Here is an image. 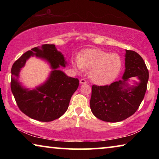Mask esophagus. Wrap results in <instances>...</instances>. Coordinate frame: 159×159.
Segmentation results:
<instances>
[{
    "label": "esophagus",
    "instance_id": "esophagus-1",
    "mask_svg": "<svg viewBox=\"0 0 159 159\" xmlns=\"http://www.w3.org/2000/svg\"><path fill=\"white\" fill-rule=\"evenodd\" d=\"M80 84H85V83H87V81L84 79H81L80 80Z\"/></svg>",
    "mask_w": 159,
    "mask_h": 159
}]
</instances>
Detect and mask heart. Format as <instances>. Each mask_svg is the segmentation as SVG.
Wrapping results in <instances>:
<instances>
[{
  "label": "heart",
  "instance_id": "heart-1",
  "mask_svg": "<svg viewBox=\"0 0 159 159\" xmlns=\"http://www.w3.org/2000/svg\"><path fill=\"white\" fill-rule=\"evenodd\" d=\"M77 72L90 70L89 77L95 84L104 85L116 79L122 67V60L117 53H110L98 48L85 49L73 61Z\"/></svg>",
  "mask_w": 159,
  "mask_h": 159
}]
</instances>
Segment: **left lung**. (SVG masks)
<instances>
[{"instance_id":"left-lung-1","label":"left lung","mask_w":159,"mask_h":159,"mask_svg":"<svg viewBox=\"0 0 159 159\" xmlns=\"http://www.w3.org/2000/svg\"><path fill=\"white\" fill-rule=\"evenodd\" d=\"M125 71L122 79L109 85L92 87L90 106L91 111L99 119L107 122H119L134 114L140 105L147 88L149 71L138 53L125 50ZM134 77L138 82L128 81Z\"/></svg>"}]
</instances>
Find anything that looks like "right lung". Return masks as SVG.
<instances>
[{"label": "right lung", "mask_w": 159, "mask_h": 159, "mask_svg": "<svg viewBox=\"0 0 159 159\" xmlns=\"http://www.w3.org/2000/svg\"><path fill=\"white\" fill-rule=\"evenodd\" d=\"M31 57L45 61L52 69L48 79L33 90L25 88L18 81L20 69ZM66 64L62 53L53 44L32 48L13 64L11 90L24 114L39 121L49 122L57 119L66 111L71 96L79 85V79L66 76L60 69Z\"/></svg>", "instance_id": "add662e5"}]
</instances>
